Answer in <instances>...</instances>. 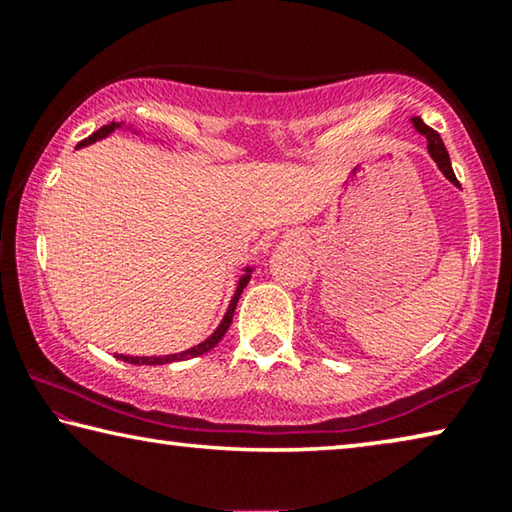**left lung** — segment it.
Masks as SVG:
<instances>
[{
	"instance_id": "left-lung-1",
	"label": "left lung",
	"mask_w": 512,
	"mask_h": 512,
	"mask_svg": "<svg viewBox=\"0 0 512 512\" xmlns=\"http://www.w3.org/2000/svg\"><path fill=\"white\" fill-rule=\"evenodd\" d=\"M411 121H414L416 131L427 137V151H430V156L434 158V163L439 165V170L444 172V177L451 181V183H455V186H460V181H457L453 167H451V158H448V151L444 147V142H441L439 133L432 131V128L427 126V124H423L421 117H414Z\"/></svg>"
}]
</instances>
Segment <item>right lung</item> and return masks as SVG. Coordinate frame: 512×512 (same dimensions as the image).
Masks as SVG:
<instances>
[{
	"mask_svg": "<svg viewBox=\"0 0 512 512\" xmlns=\"http://www.w3.org/2000/svg\"><path fill=\"white\" fill-rule=\"evenodd\" d=\"M114 128H119V124H114V121H112V124H108V126L98 128V131L91 133V135L87 137V140H82V142L78 144V147H85V144H91V142L101 140V137L110 135V133L114 131ZM250 271H253V269H246V276H243V278L239 280V287H236V294H234V299H232V303H230V308H227V312H225L223 322H220V326H218L216 331H213V335H209V338L204 340V342H200V345H197V347L186 349V352H181V354H167V356H124V354H117V358H121V361H126V363H133V365H163V363L186 361V358H195V356L207 354L209 349H213V347L218 345L220 340H223V335L227 333V329H230L232 317H234V308H236V301H239L243 287L248 285Z\"/></svg>",
	"mask_w": 512,
	"mask_h": 512,
	"instance_id": "1",
	"label": "right lung"
}]
</instances>
